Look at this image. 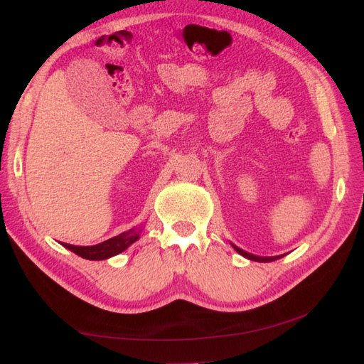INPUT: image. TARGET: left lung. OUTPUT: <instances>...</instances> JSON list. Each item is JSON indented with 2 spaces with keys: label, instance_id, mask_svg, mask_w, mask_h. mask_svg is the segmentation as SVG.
Segmentation results:
<instances>
[{
  "label": "left lung",
  "instance_id": "left-lung-1",
  "mask_svg": "<svg viewBox=\"0 0 364 364\" xmlns=\"http://www.w3.org/2000/svg\"><path fill=\"white\" fill-rule=\"evenodd\" d=\"M234 249L240 253V255H243V257H246L247 259H252V261H258V262H270V261L282 258V255H277V257H257V255H252V253H247V252H245V250L238 249L237 246H234Z\"/></svg>",
  "mask_w": 364,
  "mask_h": 364
}]
</instances>
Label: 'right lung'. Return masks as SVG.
<instances>
[{
    "instance_id": "obj_1",
    "label": "right lung",
    "mask_w": 364,
    "mask_h": 364,
    "mask_svg": "<svg viewBox=\"0 0 364 364\" xmlns=\"http://www.w3.org/2000/svg\"><path fill=\"white\" fill-rule=\"evenodd\" d=\"M139 232L141 229H130L123 234L109 238L103 241V243L95 245V246H73L67 243H60V245L85 259L100 261V259L115 257L118 253L126 250L132 243H135V241L139 238Z\"/></svg>"
}]
</instances>
